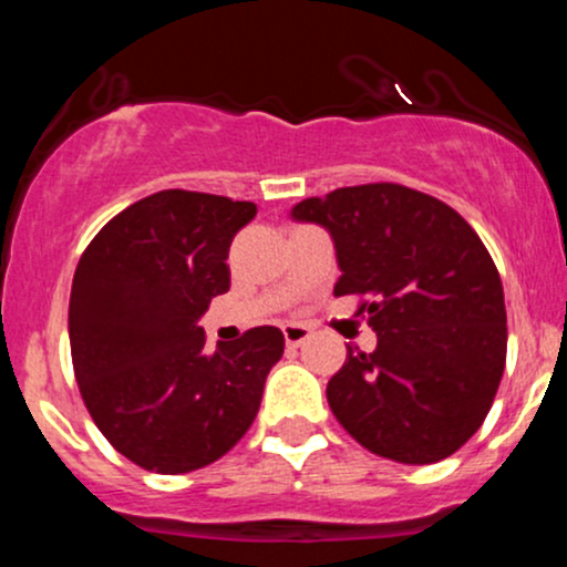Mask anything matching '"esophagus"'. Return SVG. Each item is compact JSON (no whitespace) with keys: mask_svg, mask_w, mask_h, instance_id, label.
<instances>
[{"mask_svg":"<svg viewBox=\"0 0 567 567\" xmlns=\"http://www.w3.org/2000/svg\"><path fill=\"white\" fill-rule=\"evenodd\" d=\"M282 333H285V343H288L290 349H296V347H301V343L306 341V338L311 336V330L306 328V324L290 322V324H285V328H282Z\"/></svg>","mask_w":567,"mask_h":567,"instance_id":"obj_1","label":"esophagus"}]
</instances>
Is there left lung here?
<instances>
[{
	"label": "left lung",
	"mask_w": 567,
	"mask_h": 567,
	"mask_svg": "<svg viewBox=\"0 0 567 567\" xmlns=\"http://www.w3.org/2000/svg\"><path fill=\"white\" fill-rule=\"evenodd\" d=\"M296 220L336 243V296H357L373 351H354L328 402L370 453L447 458L483 426L506 365L504 288L483 239L451 205L400 184L347 186L298 202Z\"/></svg>",
	"instance_id": "8db88e82"
}]
</instances>
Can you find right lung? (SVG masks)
Listing matches in <instances>:
<instances>
[{
    "label": "right lung",
    "mask_w": 567,
    "mask_h": 567,
    "mask_svg": "<svg viewBox=\"0 0 567 567\" xmlns=\"http://www.w3.org/2000/svg\"><path fill=\"white\" fill-rule=\"evenodd\" d=\"M256 210L165 188L125 207L82 252L69 301L74 375L103 437L141 470L213 464L261 408L282 330L261 324L210 354L197 324L229 290L231 239Z\"/></svg>",
    "instance_id": "1"
}]
</instances>
